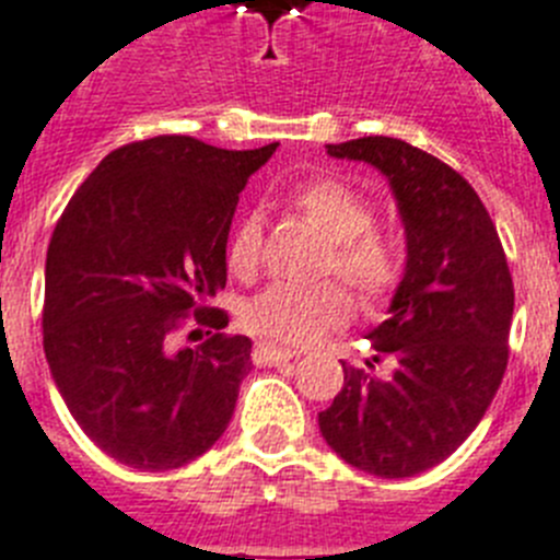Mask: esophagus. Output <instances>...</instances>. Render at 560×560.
<instances>
[{"instance_id": "1", "label": "esophagus", "mask_w": 560, "mask_h": 560, "mask_svg": "<svg viewBox=\"0 0 560 560\" xmlns=\"http://www.w3.org/2000/svg\"><path fill=\"white\" fill-rule=\"evenodd\" d=\"M293 349L273 347V343H267V340H259V343L253 347V361L259 363V366H279V363L293 361Z\"/></svg>"}]
</instances>
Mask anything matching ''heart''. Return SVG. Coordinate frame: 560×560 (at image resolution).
Here are the masks:
<instances>
[{
	"instance_id": "heart-1",
	"label": "heart",
	"mask_w": 560,
	"mask_h": 560,
	"mask_svg": "<svg viewBox=\"0 0 560 560\" xmlns=\"http://www.w3.org/2000/svg\"><path fill=\"white\" fill-rule=\"evenodd\" d=\"M290 202L332 242L324 273H338L366 307L392 295L400 281V256L386 236L372 231L374 211L361 191L340 179L320 177L295 188ZM259 247L261 222L247 213L228 242V267L236 276H250L259 265ZM349 310V295L332 281L315 287L270 284L245 301L242 324L261 338L301 347L340 327Z\"/></svg>"
}]
</instances>
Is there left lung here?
Here are the masks:
<instances>
[{
	"label": "left lung",
	"instance_id": "left-lung-1",
	"mask_svg": "<svg viewBox=\"0 0 560 560\" xmlns=\"http://www.w3.org/2000/svg\"><path fill=\"white\" fill-rule=\"evenodd\" d=\"M327 154L388 179L406 228V273L388 318L369 332L372 360L386 357L393 374L343 369L318 428L352 468L406 479L448 459L493 402L508 369L513 279L488 208L451 165L381 135L329 143Z\"/></svg>",
	"mask_w": 560,
	"mask_h": 560
}]
</instances>
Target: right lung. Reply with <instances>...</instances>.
I'll return each instance as SVG.
<instances>
[{
	"mask_svg": "<svg viewBox=\"0 0 560 560\" xmlns=\"http://www.w3.org/2000/svg\"><path fill=\"white\" fill-rule=\"evenodd\" d=\"M276 145L228 152L186 135L120 145L52 231L47 363L81 431L120 465L183 468L225 434L250 338L211 335L228 315L206 304L225 287L242 188ZM191 312L209 338L174 350L171 335Z\"/></svg>",
	"mask_w": 560,
	"mask_h": 560,
	"instance_id": "1",
	"label": "right lung"
}]
</instances>
